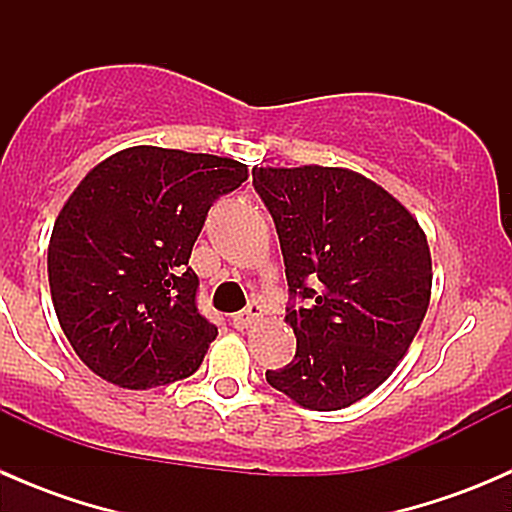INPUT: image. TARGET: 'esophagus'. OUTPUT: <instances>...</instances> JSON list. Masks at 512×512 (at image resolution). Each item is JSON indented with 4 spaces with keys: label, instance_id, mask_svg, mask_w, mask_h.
I'll use <instances>...</instances> for the list:
<instances>
[{
    "label": "esophagus",
    "instance_id": "34e87169",
    "mask_svg": "<svg viewBox=\"0 0 512 512\" xmlns=\"http://www.w3.org/2000/svg\"><path fill=\"white\" fill-rule=\"evenodd\" d=\"M260 319H262V307H260V304H252V307H247L245 312L232 314V327H235V329H250L252 324H257Z\"/></svg>",
    "mask_w": 512,
    "mask_h": 512
}]
</instances>
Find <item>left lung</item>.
Wrapping results in <instances>:
<instances>
[{
    "label": "left lung",
    "instance_id": "1",
    "mask_svg": "<svg viewBox=\"0 0 512 512\" xmlns=\"http://www.w3.org/2000/svg\"><path fill=\"white\" fill-rule=\"evenodd\" d=\"M299 307L294 359L267 384L297 406L339 411L379 389L409 352L431 302V250L389 190L349 168H252Z\"/></svg>",
    "mask_w": 512,
    "mask_h": 512
}]
</instances>
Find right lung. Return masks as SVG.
Wrapping results in <instances>:
<instances>
[{
	"label": "right lung",
	"instance_id": "obj_1",
	"mask_svg": "<svg viewBox=\"0 0 512 512\" xmlns=\"http://www.w3.org/2000/svg\"><path fill=\"white\" fill-rule=\"evenodd\" d=\"M240 160L133 146L91 168L49 240V287L76 356L121 389L188 379L218 327L195 307L190 252Z\"/></svg>",
	"mask_w": 512,
	"mask_h": 512
}]
</instances>
